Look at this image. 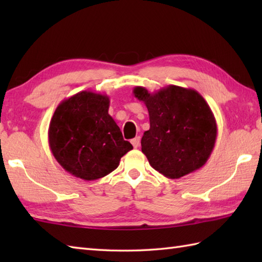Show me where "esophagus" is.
Instances as JSON below:
<instances>
[{
  "label": "esophagus",
  "mask_w": 262,
  "mask_h": 262,
  "mask_svg": "<svg viewBox=\"0 0 262 262\" xmlns=\"http://www.w3.org/2000/svg\"><path fill=\"white\" fill-rule=\"evenodd\" d=\"M132 144H133V146H134L135 148L140 147V145H141V137L138 136V137L133 138V140H132Z\"/></svg>",
  "instance_id": "34e87169"
}]
</instances>
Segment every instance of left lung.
I'll return each mask as SVG.
<instances>
[{
	"instance_id": "obj_1",
	"label": "left lung",
	"mask_w": 262,
	"mask_h": 262,
	"mask_svg": "<svg viewBox=\"0 0 262 262\" xmlns=\"http://www.w3.org/2000/svg\"><path fill=\"white\" fill-rule=\"evenodd\" d=\"M133 92L148 110L149 129L141 144L152 168L169 179L202 168L217 136L215 117L205 99L193 89L178 85L154 93L136 86Z\"/></svg>"
}]
</instances>
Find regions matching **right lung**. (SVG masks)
<instances>
[{
  "instance_id": "1",
  "label": "right lung",
  "mask_w": 262,
  "mask_h": 262,
  "mask_svg": "<svg viewBox=\"0 0 262 262\" xmlns=\"http://www.w3.org/2000/svg\"><path fill=\"white\" fill-rule=\"evenodd\" d=\"M109 97L81 91L58 104L48 129L51 151L62 168L92 181L113 172L133 149L108 114Z\"/></svg>"
}]
</instances>
